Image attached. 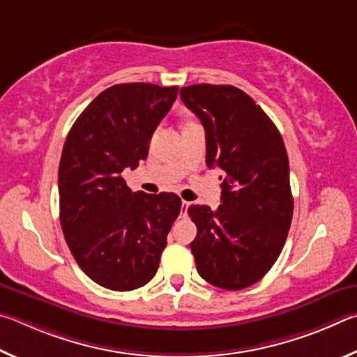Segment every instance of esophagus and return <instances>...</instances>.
Masks as SVG:
<instances>
[{
	"label": "esophagus",
	"mask_w": 357,
	"mask_h": 357,
	"mask_svg": "<svg viewBox=\"0 0 357 357\" xmlns=\"http://www.w3.org/2000/svg\"><path fill=\"white\" fill-rule=\"evenodd\" d=\"M188 207H190V202L183 201L182 202V216H186V211H188Z\"/></svg>",
	"instance_id": "34e87169"
}]
</instances>
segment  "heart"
I'll list each match as a JSON object with an SVG mask.
<instances>
[{
    "mask_svg": "<svg viewBox=\"0 0 357 357\" xmlns=\"http://www.w3.org/2000/svg\"><path fill=\"white\" fill-rule=\"evenodd\" d=\"M188 123H191V122H188ZM188 123H186V125H188Z\"/></svg>",
    "mask_w": 357,
    "mask_h": 357,
    "instance_id": "obj_1",
    "label": "heart"
}]
</instances>
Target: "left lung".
<instances>
[{"label":"left lung","instance_id":"8db88e82","mask_svg":"<svg viewBox=\"0 0 357 357\" xmlns=\"http://www.w3.org/2000/svg\"><path fill=\"white\" fill-rule=\"evenodd\" d=\"M201 119L205 162L224 172L221 205H191L197 235L191 243L197 273L224 290H241L265 276L285 245L293 216L289 156L276 125L235 86L180 89Z\"/></svg>","mask_w":357,"mask_h":357}]
</instances>
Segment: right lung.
Returning <instances> with one entry per match:
<instances>
[{"label":"right lung","instance_id":"add662e5","mask_svg":"<svg viewBox=\"0 0 357 357\" xmlns=\"http://www.w3.org/2000/svg\"><path fill=\"white\" fill-rule=\"evenodd\" d=\"M177 86H111L81 112L59 162V220L68 249L93 282L116 291L146 285L158 270L182 208L174 192H133L122 177L149 155Z\"/></svg>","mask_w":357,"mask_h":357}]
</instances>
